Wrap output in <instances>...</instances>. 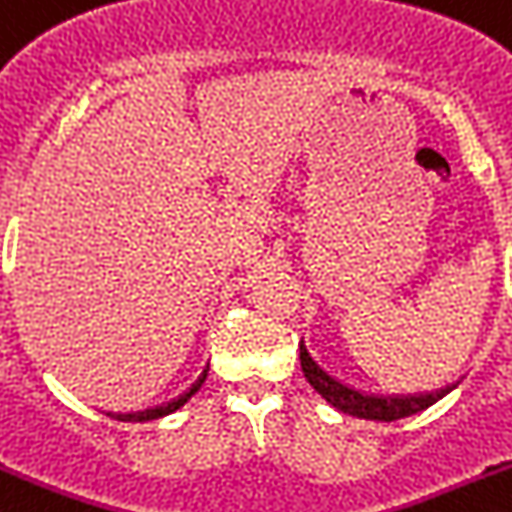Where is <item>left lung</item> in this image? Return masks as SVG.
I'll return each mask as SVG.
<instances>
[{
    "label": "left lung",
    "instance_id": "left-lung-1",
    "mask_svg": "<svg viewBox=\"0 0 512 512\" xmlns=\"http://www.w3.org/2000/svg\"><path fill=\"white\" fill-rule=\"evenodd\" d=\"M299 359H302V372L307 382L317 393L336 406L343 414L356 416V419H372V422H395L403 416L419 414V411L429 409L432 403H437L450 388H442L437 393H424V395H367L362 390H354L349 385H343L341 380L330 377L320 364L309 356L307 346H299Z\"/></svg>",
    "mask_w": 512,
    "mask_h": 512
}]
</instances>
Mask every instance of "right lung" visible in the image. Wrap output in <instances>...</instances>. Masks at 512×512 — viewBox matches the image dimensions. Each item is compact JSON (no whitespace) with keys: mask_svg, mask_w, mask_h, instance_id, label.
<instances>
[{"mask_svg":"<svg viewBox=\"0 0 512 512\" xmlns=\"http://www.w3.org/2000/svg\"><path fill=\"white\" fill-rule=\"evenodd\" d=\"M203 382H205V375L200 377V380H197L195 385H192V388L187 390V393H184V395H179V398H174V401L163 403V406H156V409L135 411V414H119V422H150V419H161V416H169V414H174L176 409H182L184 403L190 401L192 395H195L197 390H200V385H203Z\"/></svg>","mask_w":512,"mask_h":512,"instance_id":"1","label":"right lung"}]
</instances>
